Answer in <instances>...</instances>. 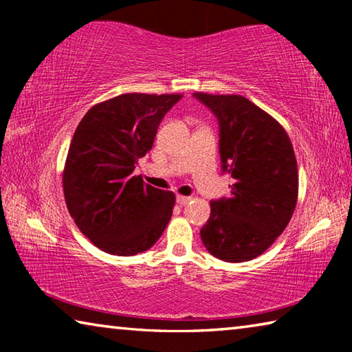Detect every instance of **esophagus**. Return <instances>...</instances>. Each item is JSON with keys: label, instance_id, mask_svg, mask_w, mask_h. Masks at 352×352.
Here are the masks:
<instances>
[{"label": "esophagus", "instance_id": "esophagus-1", "mask_svg": "<svg viewBox=\"0 0 352 352\" xmlns=\"http://www.w3.org/2000/svg\"><path fill=\"white\" fill-rule=\"evenodd\" d=\"M189 200H190V197H186V195H177V204L182 206L189 204Z\"/></svg>", "mask_w": 352, "mask_h": 352}]
</instances>
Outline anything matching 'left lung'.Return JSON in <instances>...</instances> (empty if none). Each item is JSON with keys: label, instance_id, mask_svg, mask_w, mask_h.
<instances>
[{"label": "left lung", "instance_id": "obj_1", "mask_svg": "<svg viewBox=\"0 0 352 352\" xmlns=\"http://www.w3.org/2000/svg\"><path fill=\"white\" fill-rule=\"evenodd\" d=\"M192 96L217 119L222 174L234 178L230 197L211 200L200 237L225 262L254 259L283 233L295 211L298 169L285 130L252 100L236 94Z\"/></svg>", "mask_w": 352, "mask_h": 352}]
</instances>
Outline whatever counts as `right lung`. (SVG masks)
Listing matches in <instances>:
<instances>
[{"label": "right lung", "mask_w": 352, "mask_h": 352, "mask_svg": "<svg viewBox=\"0 0 352 352\" xmlns=\"http://www.w3.org/2000/svg\"><path fill=\"white\" fill-rule=\"evenodd\" d=\"M182 94L127 93L94 105L77 126L63 170L68 211L105 253L146 252L168 226L175 195L133 177Z\"/></svg>", "instance_id": "right-lung-1"}]
</instances>
